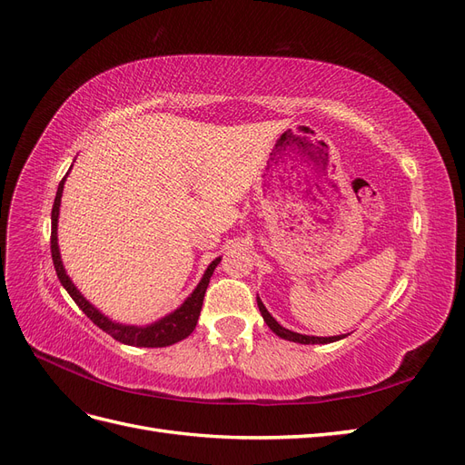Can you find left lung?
I'll use <instances>...</instances> for the list:
<instances>
[{
  "label": "left lung",
  "instance_id": "1",
  "mask_svg": "<svg viewBox=\"0 0 465 465\" xmlns=\"http://www.w3.org/2000/svg\"><path fill=\"white\" fill-rule=\"evenodd\" d=\"M258 308H260V312H262V316H263V322L267 323V326H270V330L275 333V335H279V337H283V340H289V341H294V343H304V345H314V343H331V341H337V340H341V337H345V335H335V337H314V335H302V333H294V331H291V330H285L283 326H279V323L275 322V318L267 312V308L263 306V302L258 299Z\"/></svg>",
  "mask_w": 465,
  "mask_h": 465
}]
</instances>
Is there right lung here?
<instances>
[{
    "instance_id": "1",
    "label": "right lung",
    "mask_w": 465,
    "mask_h": 465,
    "mask_svg": "<svg viewBox=\"0 0 465 465\" xmlns=\"http://www.w3.org/2000/svg\"><path fill=\"white\" fill-rule=\"evenodd\" d=\"M67 176V174H65ZM65 176L62 178L58 192H55V200H54V207H52V234H50V250H52V260H54V267L55 273H58L60 283L65 287V291L69 292V297L75 301V304L81 308L83 312L87 314V318L96 323L98 328L103 331H106L108 335L114 337L116 341L125 343V345H134V347H166L178 343L195 330V323H198L200 312H202V304H203V297L205 291L209 285V279L213 275V270L217 267V263L221 262V258H217L215 262H211V265L207 267L205 275L202 277L200 285L195 287V291L192 292V297L186 299V302L182 304L178 311H174L173 314H168L166 318L154 322L153 326L147 328H137V326H122V323H114L110 322L106 316H103L101 312L96 311L93 304H89L83 294L75 289V285L72 283V279L65 275L64 263L60 258V250H58V215H60V202H62V192H64V182Z\"/></svg>"
}]
</instances>
